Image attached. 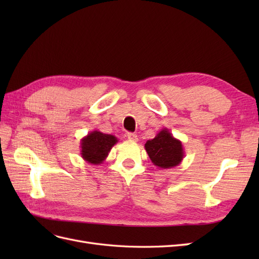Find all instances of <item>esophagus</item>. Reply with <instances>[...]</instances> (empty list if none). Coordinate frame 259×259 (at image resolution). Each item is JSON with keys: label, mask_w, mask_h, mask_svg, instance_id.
Here are the masks:
<instances>
[{"label": "esophagus", "mask_w": 259, "mask_h": 259, "mask_svg": "<svg viewBox=\"0 0 259 259\" xmlns=\"http://www.w3.org/2000/svg\"><path fill=\"white\" fill-rule=\"evenodd\" d=\"M127 138L131 140V142H137L138 140L137 135L134 134V133H127Z\"/></svg>", "instance_id": "obj_1"}]
</instances>
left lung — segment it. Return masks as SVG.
<instances>
[{"label": "left lung", "instance_id": "1", "mask_svg": "<svg viewBox=\"0 0 259 259\" xmlns=\"http://www.w3.org/2000/svg\"><path fill=\"white\" fill-rule=\"evenodd\" d=\"M145 149L151 162L160 168L175 167L185 156L182 142L171 135L167 128L160 131L153 139L147 140Z\"/></svg>", "mask_w": 259, "mask_h": 259}]
</instances>
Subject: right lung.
I'll use <instances>...</instances> for the list:
<instances>
[{"mask_svg": "<svg viewBox=\"0 0 259 259\" xmlns=\"http://www.w3.org/2000/svg\"><path fill=\"white\" fill-rule=\"evenodd\" d=\"M116 143L117 138L115 136L93 131L81 139V156L88 163L98 165L106 160Z\"/></svg>", "mask_w": 259, "mask_h": 259, "instance_id": "obj_1", "label": "right lung"}]
</instances>
